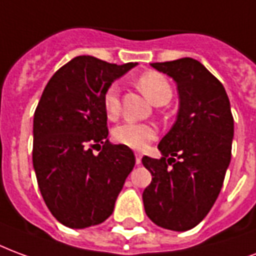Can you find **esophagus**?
<instances>
[{
	"instance_id": "esophagus-1",
	"label": "esophagus",
	"mask_w": 256,
	"mask_h": 256,
	"mask_svg": "<svg viewBox=\"0 0 256 256\" xmlns=\"http://www.w3.org/2000/svg\"><path fill=\"white\" fill-rule=\"evenodd\" d=\"M135 158H136V165H140V164H142V154L136 152Z\"/></svg>"
}]
</instances>
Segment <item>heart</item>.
Instances as JSON below:
<instances>
[{
  "mask_svg": "<svg viewBox=\"0 0 256 256\" xmlns=\"http://www.w3.org/2000/svg\"><path fill=\"white\" fill-rule=\"evenodd\" d=\"M138 86L147 98L156 104L164 105L172 98V87L164 74L148 70L138 78ZM104 109L109 118H114L120 112V88L117 84L108 87L104 95ZM112 136L118 144L130 147L134 150H142L154 140L156 128L148 122L126 121L117 126L112 132Z\"/></svg>",
  "mask_w": 256,
  "mask_h": 256,
  "instance_id": "obj_1",
  "label": "heart"
}]
</instances>
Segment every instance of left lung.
<instances>
[{
  "mask_svg": "<svg viewBox=\"0 0 256 256\" xmlns=\"http://www.w3.org/2000/svg\"><path fill=\"white\" fill-rule=\"evenodd\" d=\"M151 66L176 82L180 108L158 144L164 156L142 158L152 176L143 203L156 225L184 232L206 217L222 188L232 156L233 116L222 83L196 60Z\"/></svg>",
  "mask_w": 256,
  "mask_h": 256,
  "instance_id": "1",
  "label": "left lung"
}]
</instances>
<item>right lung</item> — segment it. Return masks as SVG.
<instances>
[{"label":"right lung","mask_w":256,"mask_h":256,"mask_svg":"<svg viewBox=\"0 0 256 256\" xmlns=\"http://www.w3.org/2000/svg\"><path fill=\"white\" fill-rule=\"evenodd\" d=\"M135 65L79 56L44 87L34 114L32 164L46 206L65 226L83 229L108 220L135 166L134 151L108 139L104 109L108 87Z\"/></svg>","instance_id":"obj_1"}]
</instances>
